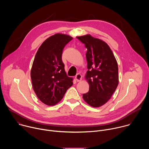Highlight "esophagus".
Listing matches in <instances>:
<instances>
[{
	"mask_svg": "<svg viewBox=\"0 0 149 149\" xmlns=\"http://www.w3.org/2000/svg\"><path fill=\"white\" fill-rule=\"evenodd\" d=\"M75 79H76V81H77V82H79V81H81V79H82V75H81L80 74H77L75 75Z\"/></svg>",
	"mask_w": 149,
	"mask_h": 149,
	"instance_id": "obj_1",
	"label": "esophagus"
}]
</instances>
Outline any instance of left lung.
Wrapping results in <instances>:
<instances>
[{
  "label": "left lung",
  "mask_w": 149,
  "mask_h": 149,
  "mask_svg": "<svg viewBox=\"0 0 149 149\" xmlns=\"http://www.w3.org/2000/svg\"><path fill=\"white\" fill-rule=\"evenodd\" d=\"M77 38L87 49L86 54L88 71L86 75L90 88L82 97L88 104L99 107L111 97L118 84L117 61L109 46L90 35Z\"/></svg>",
  "instance_id": "left-lung-1"
}]
</instances>
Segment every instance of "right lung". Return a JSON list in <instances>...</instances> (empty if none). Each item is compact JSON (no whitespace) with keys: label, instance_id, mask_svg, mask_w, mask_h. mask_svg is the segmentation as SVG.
Listing matches in <instances>:
<instances>
[{"label":"right lung","instance_id":"obj_1","mask_svg":"<svg viewBox=\"0 0 149 149\" xmlns=\"http://www.w3.org/2000/svg\"><path fill=\"white\" fill-rule=\"evenodd\" d=\"M72 39L67 35L55 34L42 43L35 56L31 72L33 89L46 105L59 102L73 84L62 60L63 49Z\"/></svg>","mask_w":149,"mask_h":149}]
</instances>
